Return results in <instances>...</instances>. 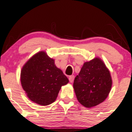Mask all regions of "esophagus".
Segmentation results:
<instances>
[{"label": "esophagus", "instance_id": "34e87169", "mask_svg": "<svg viewBox=\"0 0 132 132\" xmlns=\"http://www.w3.org/2000/svg\"><path fill=\"white\" fill-rule=\"evenodd\" d=\"M74 79H75V76H74V75H71V76H69V80L71 82H72L73 81Z\"/></svg>", "mask_w": 132, "mask_h": 132}]
</instances>
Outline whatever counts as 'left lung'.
I'll return each instance as SVG.
<instances>
[{"label": "left lung", "instance_id": "obj_1", "mask_svg": "<svg viewBox=\"0 0 132 132\" xmlns=\"http://www.w3.org/2000/svg\"><path fill=\"white\" fill-rule=\"evenodd\" d=\"M111 85L110 71L100 59L95 58L84 63L74 80L73 88L78 101L92 108L106 99Z\"/></svg>", "mask_w": 132, "mask_h": 132}]
</instances>
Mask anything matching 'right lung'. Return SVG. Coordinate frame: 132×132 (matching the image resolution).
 <instances>
[{
	"instance_id": "right-lung-1",
	"label": "right lung",
	"mask_w": 132,
	"mask_h": 132,
	"mask_svg": "<svg viewBox=\"0 0 132 132\" xmlns=\"http://www.w3.org/2000/svg\"><path fill=\"white\" fill-rule=\"evenodd\" d=\"M21 85L28 98L46 106L56 100L61 88L69 82L45 52H39L25 64L21 73Z\"/></svg>"
}]
</instances>
